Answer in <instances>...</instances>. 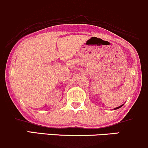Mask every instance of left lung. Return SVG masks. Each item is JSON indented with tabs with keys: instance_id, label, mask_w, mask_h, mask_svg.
<instances>
[{
	"instance_id": "left-lung-1",
	"label": "left lung",
	"mask_w": 148,
	"mask_h": 148,
	"mask_svg": "<svg viewBox=\"0 0 148 148\" xmlns=\"http://www.w3.org/2000/svg\"><path fill=\"white\" fill-rule=\"evenodd\" d=\"M121 106H122V105H121ZM121 106H120V107H118V108H115V110H116V109H119V108H121Z\"/></svg>"
}]
</instances>
